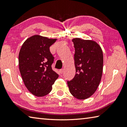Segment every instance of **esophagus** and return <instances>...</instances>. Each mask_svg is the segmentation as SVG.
Masks as SVG:
<instances>
[{
	"mask_svg": "<svg viewBox=\"0 0 127 127\" xmlns=\"http://www.w3.org/2000/svg\"><path fill=\"white\" fill-rule=\"evenodd\" d=\"M59 72H60V74H63V73L64 72V69H60V70H59Z\"/></svg>",
	"mask_w": 127,
	"mask_h": 127,
	"instance_id": "34e87169",
	"label": "esophagus"
}]
</instances>
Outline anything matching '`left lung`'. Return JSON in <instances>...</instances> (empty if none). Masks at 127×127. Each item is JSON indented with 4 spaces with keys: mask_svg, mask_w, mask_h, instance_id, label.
I'll use <instances>...</instances> for the list:
<instances>
[{
    "mask_svg": "<svg viewBox=\"0 0 127 127\" xmlns=\"http://www.w3.org/2000/svg\"><path fill=\"white\" fill-rule=\"evenodd\" d=\"M76 74L67 84L69 92L78 99L89 98L97 89L103 72V56L100 46L92 40L72 39Z\"/></svg>",
    "mask_w": 127,
    "mask_h": 127,
    "instance_id": "left-lung-1",
    "label": "left lung"
}]
</instances>
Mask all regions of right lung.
Masks as SVG:
<instances>
[{"label":"right lung","instance_id":"1","mask_svg":"<svg viewBox=\"0 0 127 127\" xmlns=\"http://www.w3.org/2000/svg\"><path fill=\"white\" fill-rule=\"evenodd\" d=\"M56 39L35 35L26 40L19 55V65L24 83L32 94L47 95L59 75L51 68L54 58L50 47Z\"/></svg>","mask_w":127,"mask_h":127}]
</instances>
